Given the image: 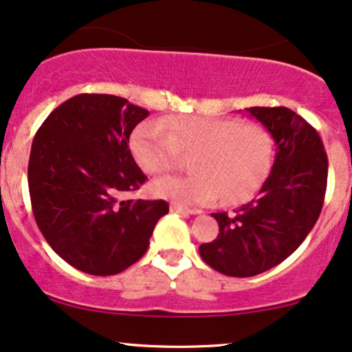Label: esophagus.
I'll list each match as a JSON object with an SVG mask.
<instances>
[{
  "instance_id": "34e87169",
  "label": "esophagus",
  "mask_w": 352,
  "mask_h": 352,
  "mask_svg": "<svg viewBox=\"0 0 352 352\" xmlns=\"http://www.w3.org/2000/svg\"><path fill=\"white\" fill-rule=\"evenodd\" d=\"M170 212L172 213H179V215H195V213H199V210H192V208H187V207H182L179 204H172L170 205Z\"/></svg>"
}]
</instances>
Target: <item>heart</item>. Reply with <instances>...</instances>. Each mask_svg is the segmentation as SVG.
Wrapping results in <instances>:
<instances>
[{
    "label": "heart",
    "instance_id": "obj_1",
    "mask_svg": "<svg viewBox=\"0 0 352 352\" xmlns=\"http://www.w3.org/2000/svg\"><path fill=\"white\" fill-rule=\"evenodd\" d=\"M131 151L145 172L159 175L177 167L182 153H192L193 173L152 182L153 195L185 205L240 204L263 185L272 172L274 142L261 124L205 116L145 120L131 135Z\"/></svg>",
    "mask_w": 352,
    "mask_h": 352
}]
</instances>
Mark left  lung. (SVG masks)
Here are the masks:
<instances>
[{"instance_id": "obj_1", "label": "left lung", "mask_w": 352, "mask_h": 352, "mask_svg": "<svg viewBox=\"0 0 352 352\" xmlns=\"http://www.w3.org/2000/svg\"><path fill=\"white\" fill-rule=\"evenodd\" d=\"M276 145L258 197L235 213H212L220 233L200 245L201 260L227 276L248 278L280 265L300 246L324 204L328 155L316 129L288 107H250Z\"/></svg>"}]
</instances>
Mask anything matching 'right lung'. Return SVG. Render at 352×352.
Segmentation results:
<instances>
[{
    "label": "right lung",
    "instance_id": "right-lung-1",
    "mask_svg": "<svg viewBox=\"0 0 352 352\" xmlns=\"http://www.w3.org/2000/svg\"><path fill=\"white\" fill-rule=\"evenodd\" d=\"M148 111L109 94H79L47 116L28 165L33 213L51 248L79 272L109 276L144 256L165 200H119L147 180L129 137Z\"/></svg>",
    "mask_w": 352,
    "mask_h": 352
}]
</instances>
